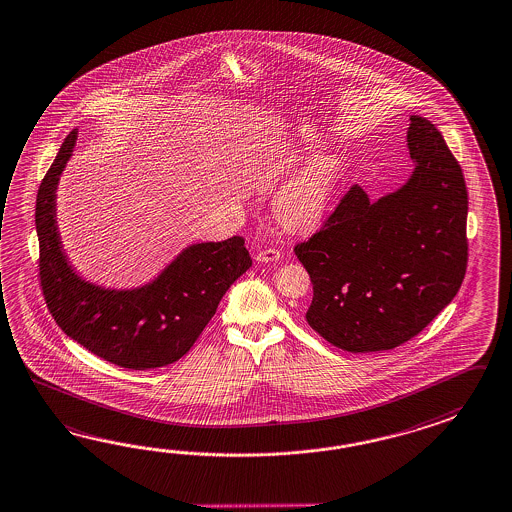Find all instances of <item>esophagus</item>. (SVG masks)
Returning <instances> with one entry per match:
<instances>
[{
	"mask_svg": "<svg viewBox=\"0 0 512 512\" xmlns=\"http://www.w3.org/2000/svg\"><path fill=\"white\" fill-rule=\"evenodd\" d=\"M281 257V251L275 250V248H268V250H261L257 253V261L259 262H275L279 261Z\"/></svg>",
	"mask_w": 512,
	"mask_h": 512,
	"instance_id": "esophagus-1",
	"label": "esophagus"
}]
</instances>
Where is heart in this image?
Segmentation results:
<instances>
[{"label": "heart", "instance_id": "b5f03b06", "mask_svg": "<svg viewBox=\"0 0 512 512\" xmlns=\"http://www.w3.org/2000/svg\"><path fill=\"white\" fill-rule=\"evenodd\" d=\"M343 176V161L336 152H321L308 159L275 196V215L288 229L316 228L325 218Z\"/></svg>", "mask_w": 512, "mask_h": 512}]
</instances>
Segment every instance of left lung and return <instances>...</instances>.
Masks as SVG:
<instances>
[{"label": "left lung", "mask_w": 512, "mask_h": 512, "mask_svg": "<svg viewBox=\"0 0 512 512\" xmlns=\"http://www.w3.org/2000/svg\"><path fill=\"white\" fill-rule=\"evenodd\" d=\"M408 182L373 202L360 185L296 246L314 297L308 325L349 353L389 351L417 336L465 279L463 171L441 132L409 117Z\"/></svg>", "instance_id": "left-lung-1"}]
</instances>
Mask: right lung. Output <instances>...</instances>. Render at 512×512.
Here are the masks:
<instances>
[{"instance_id":"right-lung-1","label":"right lung","mask_w":512,"mask_h":512,"mask_svg":"<svg viewBox=\"0 0 512 512\" xmlns=\"http://www.w3.org/2000/svg\"><path fill=\"white\" fill-rule=\"evenodd\" d=\"M77 143L69 132L36 194L40 286L71 340L110 364L156 369L189 353L229 286L251 266L242 237L191 244L150 283L115 290L84 281L69 264L57 228V187Z\"/></svg>"}]
</instances>
